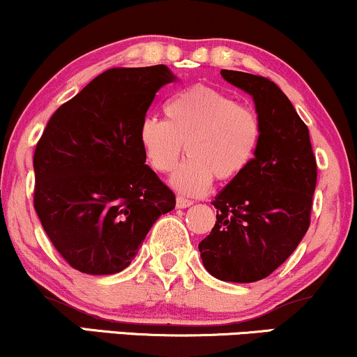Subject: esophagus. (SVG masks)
Segmentation results:
<instances>
[{
  "mask_svg": "<svg viewBox=\"0 0 357 357\" xmlns=\"http://www.w3.org/2000/svg\"><path fill=\"white\" fill-rule=\"evenodd\" d=\"M189 206H192L191 199H186V197L183 196L176 197V207H178V209H184V207H189Z\"/></svg>",
  "mask_w": 357,
  "mask_h": 357,
  "instance_id": "34e87169",
  "label": "esophagus"
}]
</instances>
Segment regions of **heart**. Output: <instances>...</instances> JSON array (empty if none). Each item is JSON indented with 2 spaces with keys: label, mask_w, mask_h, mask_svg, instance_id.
<instances>
[{
  "label": "heart",
  "mask_w": 357,
  "mask_h": 357,
  "mask_svg": "<svg viewBox=\"0 0 357 357\" xmlns=\"http://www.w3.org/2000/svg\"><path fill=\"white\" fill-rule=\"evenodd\" d=\"M166 120L146 116L139 125V145L158 173L178 165L171 184L199 196L214 181H231L254 161L261 139V120L254 108L209 85H194L166 102Z\"/></svg>",
  "instance_id": "heart-1"
}]
</instances>
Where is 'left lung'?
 <instances>
[{"label": "left lung", "instance_id": "obj_1", "mask_svg": "<svg viewBox=\"0 0 357 357\" xmlns=\"http://www.w3.org/2000/svg\"><path fill=\"white\" fill-rule=\"evenodd\" d=\"M220 74L254 97L261 139L249 168L212 201L218 220L199 252L212 277L250 283L273 273L308 231L317 158L308 126L277 84L245 72Z\"/></svg>", "mask_w": 357, "mask_h": 357}]
</instances>
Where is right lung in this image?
Masks as SVG:
<instances>
[{"mask_svg": "<svg viewBox=\"0 0 357 357\" xmlns=\"http://www.w3.org/2000/svg\"><path fill=\"white\" fill-rule=\"evenodd\" d=\"M174 75L163 64L102 72L49 119L36 145L34 209L72 268L90 275L128 267L176 196L139 145V125Z\"/></svg>", "mask_w": 357, "mask_h": 357, "instance_id": "obj_1", "label": "right lung"}]
</instances>
